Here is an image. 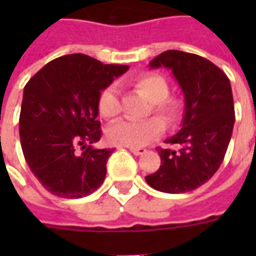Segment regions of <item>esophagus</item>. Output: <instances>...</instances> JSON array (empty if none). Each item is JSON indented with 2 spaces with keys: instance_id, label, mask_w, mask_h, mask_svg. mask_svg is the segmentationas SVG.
I'll use <instances>...</instances> for the list:
<instances>
[{
  "instance_id": "obj_1",
  "label": "esophagus",
  "mask_w": 256,
  "mask_h": 256,
  "mask_svg": "<svg viewBox=\"0 0 256 256\" xmlns=\"http://www.w3.org/2000/svg\"><path fill=\"white\" fill-rule=\"evenodd\" d=\"M130 152L133 155H142L145 152V148H130Z\"/></svg>"
}]
</instances>
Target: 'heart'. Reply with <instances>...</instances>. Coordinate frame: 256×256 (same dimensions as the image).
Masks as SVG:
<instances>
[{
  "label": "heart",
  "instance_id": "heart-1",
  "mask_svg": "<svg viewBox=\"0 0 256 256\" xmlns=\"http://www.w3.org/2000/svg\"><path fill=\"white\" fill-rule=\"evenodd\" d=\"M134 86L152 102L156 115L172 123L180 116V106L176 100L168 98V84L162 75L145 74L136 79ZM98 111L106 119H114L120 112V101L116 84H110L101 92L98 97ZM164 132V124L158 118H150L141 122L118 120L106 128V140L114 145L140 148L158 138Z\"/></svg>",
  "mask_w": 256,
  "mask_h": 256
}]
</instances>
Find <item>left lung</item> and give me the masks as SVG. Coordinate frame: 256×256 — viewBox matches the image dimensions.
<instances>
[{
	"label": "left lung",
	"mask_w": 256,
	"mask_h": 256,
	"mask_svg": "<svg viewBox=\"0 0 256 256\" xmlns=\"http://www.w3.org/2000/svg\"><path fill=\"white\" fill-rule=\"evenodd\" d=\"M150 68L172 70L185 97L182 128L166 144L177 145L158 152L160 167L145 177L156 190L185 193L208 181L224 162L234 124V104L229 78L207 58L166 50Z\"/></svg>",
	"instance_id": "1"
}]
</instances>
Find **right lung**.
Masks as SVG:
<instances>
[{
    "label": "right lung",
    "mask_w": 256,
    "mask_h": 256,
    "mask_svg": "<svg viewBox=\"0 0 256 256\" xmlns=\"http://www.w3.org/2000/svg\"><path fill=\"white\" fill-rule=\"evenodd\" d=\"M128 70L75 53L49 62L27 82L20 144L30 170L48 192L80 198L104 182L114 150L92 146L101 138L98 97Z\"/></svg>",
    "instance_id": "1"
}]
</instances>
